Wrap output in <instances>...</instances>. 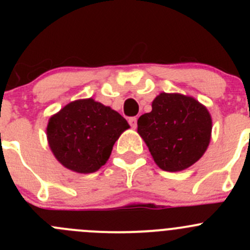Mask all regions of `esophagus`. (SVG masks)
Segmentation results:
<instances>
[{
  "mask_svg": "<svg viewBox=\"0 0 250 250\" xmlns=\"http://www.w3.org/2000/svg\"><path fill=\"white\" fill-rule=\"evenodd\" d=\"M128 122H129L130 127L132 128H137V117H129Z\"/></svg>",
  "mask_w": 250,
  "mask_h": 250,
  "instance_id": "34e87169",
  "label": "esophagus"
}]
</instances>
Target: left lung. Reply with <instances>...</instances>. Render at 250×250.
I'll use <instances>...</instances> for the list:
<instances>
[{"label": "left lung", "instance_id": "1", "mask_svg": "<svg viewBox=\"0 0 250 250\" xmlns=\"http://www.w3.org/2000/svg\"><path fill=\"white\" fill-rule=\"evenodd\" d=\"M138 133L161 169L180 172L206 152L211 117L207 107L193 98L161 93L152 102V111L138 120Z\"/></svg>", "mask_w": 250, "mask_h": 250}]
</instances>
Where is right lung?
<instances>
[{"mask_svg":"<svg viewBox=\"0 0 250 250\" xmlns=\"http://www.w3.org/2000/svg\"><path fill=\"white\" fill-rule=\"evenodd\" d=\"M129 125L117 111L89 99L75 100L48 121L47 139L53 155L70 170L94 173L109 160Z\"/></svg>","mask_w":250,"mask_h":250,"instance_id":"1","label":"right lung"}]
</instances>
